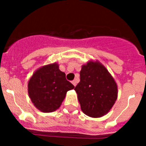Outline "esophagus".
<instances>
[{"label":"esophagus","mask_w":146,"mask_h":146,"mask_svg":"<svg viewBox=\"0 0 146 146\" xmlns=\"http://www.w3.org/2000/svg\"><path fill=\"white\" fill-rule=\"evenodd\" d=\"M72 84H73V85H74V87H75L76 85H77V81H76V80H73V81H72Z\"/></svg>","instance_id":"esophagus-1"}]
</instances>
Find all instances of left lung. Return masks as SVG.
<instances>
[{"label":"left lung","mask_w":146,"mask_h":146,"mask_svg":"<svg viewBox=\"0 0 146 146\" xmlns=\"http://www.w3.org/2000/svg\"><path fill=\"white\" fill-rule=\"evenodd\" d=\"M80 81L75 87L82 111L99 118L110 110L118 97V87L108 69L99 61L82 66Z\"/></svg>","instance_id":"8db88e82"}]
</instances>
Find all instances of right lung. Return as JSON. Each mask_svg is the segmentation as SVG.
I'll return each mask as SVG.
<instances>
[{
    "instance_id": "obj_1",
    "label": "right lung",
    "mask_w": 146,
    "mask_h": 146,
    "mask_svg": "<svg viewBox=\"0 0 146 146\" xmlns=\"http://www.w3.org/2000/svg\"><path fill=\"white\" fill-rule=\"evenodd\" d=\"M74 86L66 79L57 63L43 66L33 73L28 85L29 97L33 105L43 113L60 108L66 92Z\"/></svg>"
}]
</instances>
